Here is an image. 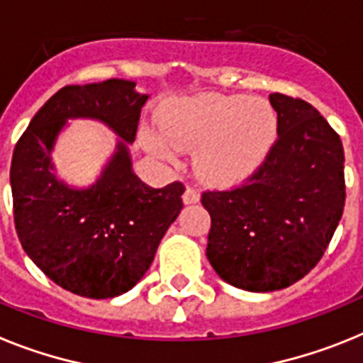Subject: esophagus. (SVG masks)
Wrapping results in <instances>:
<instances>
[{"instance_id":"esophagus-1","label":"esophagus","mask_w":363,"mask_h":363,"mask_svg":"<svg viewBox=\"0 0 363 363\" xmlns=\"http://www.w3.org/2000/svg\"><path fill=\"white\" fill-rule=\"evenodd\" d=\"M199 191L195 190L194 186H188L184 190V194H182V201H184L186 204H191V203H197L199 201Z\"/></svg>"}]
</instances>
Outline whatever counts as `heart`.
Listing matches in <instances>:
<instances>
[{
  "label": "heart",
  "instance_id": "heart-1",
  "mask_svg": "<svg viewBox=\"0 0 363 363\" xmlns=\"http://www.w3.org/2000/svg\"><path fill=\"white\" fill-rule=\"evenodd\" d=\"M160 129L179 150L197 151V169L206 181L234 184L263 162L276 137V113L269 102L247 96L208 94L181 100L160 113ZM143 144L160 159H173L160 135L146 129Z\"/></svg>",
  "mask_w": 363,
  "mask_h": 363
}]
</instances>
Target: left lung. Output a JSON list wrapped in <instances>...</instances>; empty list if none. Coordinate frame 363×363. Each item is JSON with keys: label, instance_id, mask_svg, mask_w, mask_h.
I'll use <instances>...</instances> for the list:
<instances>
[{"label": "left lung", "instance_id": "obj_1", "mask_svg": "<svg viewBox=\"0 0 363 363\" xmlns=\"http://www.w3.org/2000/svg\"><path fill=\"white\" fill-rule=\"evenodd\" d=\"M277 138L241 186L203 191L212 219L206 257L220 279L281 291L323 257L345 204L340 135L308 102L270 94Z\"/></svg>", "mask_w": 363, "mask_h": 363}]
</instances>
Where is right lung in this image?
<instances>
[{"mask_svg":"<svg viewBox=\"0 0 363 363\" xmlns=\"http://www.w3.org/2000/svg\"><path fill=\"white\" fill-rule=\"evenodd\" d=\"M147 94L135 82L65 86L34 115L11 164L14 225L27 256L49 279L84 298H115L150 269L160 239L182 208L184 184L151 188L131 169ZM96 118L123 138L99 182L74 191L52 173L50 151L67 118Z\"/></svg>","mask_w":363,"mask_h":363,"instance_id":"right-lung-1","label":"right lung"}]
</instances>
